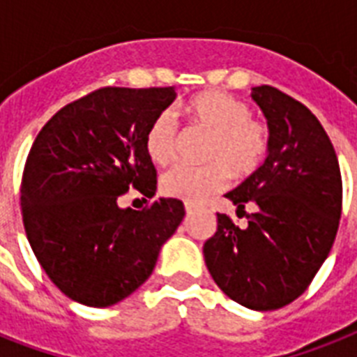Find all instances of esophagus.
I'll use <instances>...</instances> for the list:
<instances>
[{
  "instance_id": "34e87169",
  "label": "esophagus",
  "mask_w": 357,
  "mask_h": 357,
  "mask_svg": "<svg viewBox=\"0 0 357 357\" xmlns=\"http://www.w3.org/2000/svg\"><path fill=\"white\" fill-rule=\"evenodd\" d=\"M185 211H187V215H190V213L195 211V206H192V204H189V202H187V204H185Z\"/></svg>"
}]
</instances>
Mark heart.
Returning <instances> with one entry per match:
<instances>
[{"mask_svg": "<svg viewBox=\"0 0 357 357\" xmlns=\"http://www.w3.org/2000/svg\"><path fill=\"white\" fill-rule=\"evenodd\" d=\"M190 128L209 133L202 159L204 167H179L161 178L167 196L185 202H202L226 187L229 172L248 178L265 162L271 151V128L252 116L244 100L224 91H206L181 105ZM179 129L172 113L162 111L148 123L144 153L157 167H167L178 157Z\"/></svg>", "mask_w": 357, "mask_h": 357, "instance_id": "obj_1", "label": "heart"}]
</instances>
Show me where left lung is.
Masks as SVG:
<instances>
[{"label": "left lung", "instance_id": "left-lung-1", "mask_svg": "<svg viewBox=\"0 0 357 357\" xmlns=\"http://www.w3.org/2000/svg\"><path fill=\"white\" fill-rule=\"evenodd\" d=\"M252 98L271 128V151L259 170L226 195L248 226L217 213L204 257L229 298L271 311L298 298L330 254L343 181L332 140L304 103L271 85L254 86ZM246 205L255 213L244 212Z\"/></svg>", "mask_w": 357, "mask_h": 357}]
</instances>
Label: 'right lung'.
<instances>
[{"label": "right lung", "instance_id": "right-lung-1", "mask_svg": "<svg viewBox=\"0 0 357 357\" xmlns=\"http://www.w3.org/2000/svg\"><path fill=\"white\" fill-rule=\"evenodd\" d=\"M174 98V86H103L57 111L31 146L20 189L25 235L47 278L79 304L107 307L139 289L183 220L176 198L119 207L131 189L155 195L144 133Z\"/></svg>", "mask_w": 357, "mask_h": 357}]
</instances>
